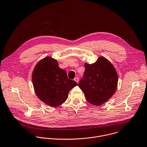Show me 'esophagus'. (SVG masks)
I'll use <instances>...</instances> for the list:
<instances>
[{"label":"esophagus","instance_id":"1","mask_svg":"<svg viewBox=\"0 0 147 147\" xmlns=\"http://www.w3.org/2000/svg\"><path fill=\"white\" fill-rule=\"evenodd\" d=\"M74 80L77 83H79V78H75V79H74Z\"/></svg>","mask_w":147,"mask_h":147}]
</instances>
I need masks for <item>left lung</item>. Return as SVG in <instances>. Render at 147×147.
<instances>
[{"label":"left lung","mask_w":147,"mask_h":147,"mask_svg":"<svg viewBox=\"0 0 147 147\" xmlns=\"http://www.w3.org/2000/svg\"><path fill=\"white\" fill-rule=\"evenodd\" d=\"M86 70L79 83L87 101L100 105L115 94L118 75L112 64L104 57H98L95 63L84 64Z\"/></svg>","instance_id":"1"}]
</instances>
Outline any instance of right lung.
<instances>
[{"mask_svg": "<svg viewBox=\"0 0 147 147\" xmlns=\"http://www.w3.org/2000/svg\"><path fill=\"white\" fill-rule=\"evenodd\" d=\"M32 79L37 96L52 107L62 104L69 91L78 85L67 78L65 71L59 68L57 60L51 57H46L36 64Z\"/></svg>", "mask_w": 147, "mask_h": 147, "instance_id": "right-lung-1", "label": "right lung"}]
</instances>
